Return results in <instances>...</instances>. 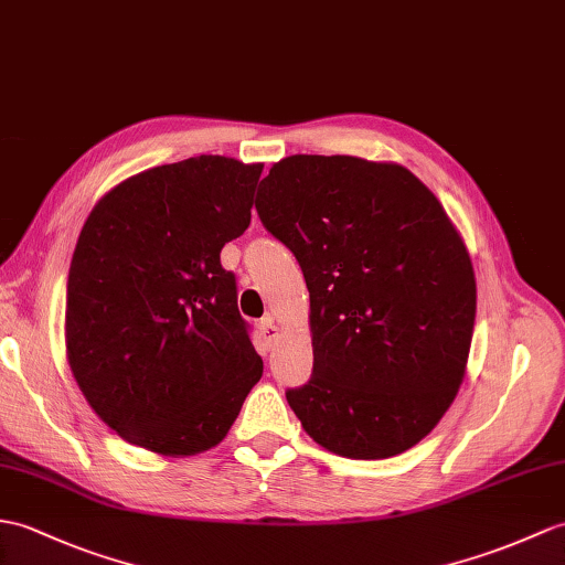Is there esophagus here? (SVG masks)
<instances>
[{
	"mask_svg": "<svg viewBox=\"0 0 565 565\" xmlns=\"http://www.w3.org/2000/svg\"><path fill=\"white\" fill-rule=\"evenodd\" d=\"M259 332H262V337H265V342H267V344H274V342H277V339H279V327L274 324V318H271V315H267V318L259 322Z\"/></svg>",
	"mask_w": 565,
	"mask_h": 565,
	"instance_id": "esophagus-1",
	"label": "esophagus"
}]
</instances>
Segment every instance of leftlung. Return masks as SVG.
Masks as SVG:
<instances>
[{"label":"left lung","instance_id":"obj_1","mask_svg":"<svg viewBox=\"0 0 565 565\" xmlns=\"http://www.w3.org/2000/svg\"><path fill=\"white\" fill-rule=\"evenodd\" d=\"M257 214L310 291L312 375L286 399L351 460L414 448L457 397L477 279L460 231L412 170L296 153L259 182Z\"/></svg>","mask_w":565,"mask_h":565}]
</instances>
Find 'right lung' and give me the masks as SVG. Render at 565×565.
<instances>
[{"label": "right lung", "instance_id": "obj_1", "mask_svg": "<svg viewBox=\"0 0 565 565\" xmlns=\"http://www.w3.org/2000/svg\"><path fill=\"white\" fill-rule=\"evenodd\" d=\"M262 163L156 166L105 192L78 233L64 344L117 436L188 457L226 438L262 377L221 247L250 226Z\"/></svg>", "mask_w": 565, "mask_h": 565}]
</instances>
